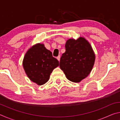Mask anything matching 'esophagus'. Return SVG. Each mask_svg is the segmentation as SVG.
Wrapping results in <instances>:
<instances>
[{"label":"esophagus","instance_id":"1","mask_svg":"<svg viewBox=\"0 0 120 120\" xmlns=\"http://www.w3.org/2000/svg\"><path fill=\"white\" fill-rule=\"evenodd\" d=\"M56 59H57L59 61H60V56H57V57H56Z\"/></svg>","mask_w":120,"mask_h":120}]
</instances>
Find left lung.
Wrapping results in <instances>:
<instances>
[{"label":"left lung","instance_id":"8db88e82","mask_svg":"<svg viewBox=\"0 0 120 120\" xmlns=\"http://www.w3.org/2000/svg\"><path fill=\"white\" fill-rule=\"evenodd\" d=\"M66 52L60 61V68L71 82H79L88 76L94 66L95 55L84 38L70 39L65 44Z\"/></svg>","mask_w":120,"mask_h":120}]
</instances>
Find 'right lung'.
Returning <instances> with one entry per match:
<instances>
[{
  "label": "right lung",
  "mask_w": 120,
  "mask_h": 120,
  "mask_svg": "<svg viewBox=\"0 0 120 120\" xmlns=\"http://www.w3.org/2000/svg\"><path fill=\"white\" fill-rule=\"evenodd\" d=\"M59 64V61L53 57L52 52L41 43L36 44L28 50L23 61L27 76L38 85L45 84L49 79L51 73Z\"/></svg>",
  "instance_id": "1"
}]
</instances>
